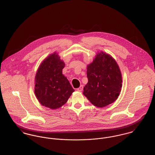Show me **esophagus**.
Segmentation results:
<instances>
[{"mask_svg": "<svg viewBox=\"0 0 155 155\" xmlns=\"http://www.w3.org/2000/svg\"><path fill=\"white\" fill-rule=\"evenodd\" d=\"M83 85H81L80 87L77 89V91H78V92H81V91H83Z\"/></svg>", "mask_w": 155, "mask_h": 155, "instance_id": "esophagus-1", "label": "esophagus"}]
</instances>
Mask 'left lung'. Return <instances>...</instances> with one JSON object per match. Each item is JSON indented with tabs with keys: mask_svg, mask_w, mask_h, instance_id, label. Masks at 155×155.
<instances>
[{
	"mask_svg": "<svg viewBox=\"0 0 155 155\" xmlns=\"http://www.w3.org/2000/svg\"><path fill=\"white\" fill-rule=\"evenodd\" d=\"M87 69L88 83L84 87L83 94L97 107L114 102L121 92L122 83L116 61L109 54L98 53Z\"/></svg>",
	"mask_w": 155,
	"mask_h": 155,
	"instance_id": "left-lung-1",
	"label": "left lung"
}]
</instances>
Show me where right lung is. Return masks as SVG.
Wrapping results in <instances>:
<instances>
[{"instance_id": "1", "label": "right lung", "mask_w": 155, "mask_h": 155, "mask_svg": "<svg viewBox=\"0 0 155 155\" xmlns=\"http://www.w3.org/2000/svg\"><path fill=\"white\" fill-rule=\"evenodd\" d=\"M64 63L56 53L40 64L36 76L35 93L40 104L50 109L61 107L74 92L67 78L62 74Z\"/></svg>"}]
</instances>
